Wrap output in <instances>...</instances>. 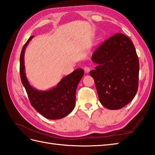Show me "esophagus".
Wrapping results in <instances>:
<instances>
[{"instance_id": "34e87169", "label": "esophagus", "mask_w": 155, "mask_h": 155, "mask_svg": "<svg viewBox=\"0 0 155 155\" xmlns=\"http://www.w3.org/2000/svg\"><path fill=\"white\" fill-rule=\"evenodd\" d=\"M84 71L85 72H86V73H88V72H89L91 71V68L88 67H87L86 66V67H84Z\"/></svg>"}]
</instances>
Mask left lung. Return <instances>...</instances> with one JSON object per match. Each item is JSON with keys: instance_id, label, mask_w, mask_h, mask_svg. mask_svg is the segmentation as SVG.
<instances>
[{"instance_id": "8db88e82", "label": "left lung", "mask_w": 155, "mask_h": 155, "mask_svg": "<svg viewBox=\"0 0 155 155\" xmlns=\"http://www.w3.org/2000/svg\"><path fill=\"white\" fill-rule=\"evenodd\" d=\"M97 64L90 71L101 103L118 110L133 99L139 87V62L130 39L117 33L103 42L92 55Z\"/></svg>"}]
</instances>
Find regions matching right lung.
Here are the masks:
<instances>
[{
  "label": "right lung",
  "instance_id": "1",
  "mask_svg": "<svg viewBox=\"0 0 155 155\" xmlns=\"http://www.w3.org/2000/svg\"><path fill=\"white\" fill-rule=\"evenodd\" d=\"M34 36L23 46L20 56V75L30 103L35 109L45 118L57 120L70 114L75 106L76 91L84 75L83 68H77L64 77L55 87L48 91H38L29 84L26 77L24 54L25 48Z\"/></svg>",
  "mask_w": 155,
  "mask_h": 155
}]
</instances>
